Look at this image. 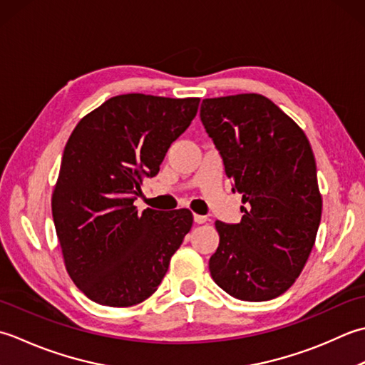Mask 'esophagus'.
I'll use <instances>...</instances> for the list:
<instances>
[{"mask_svg":"<svg viewBox=\"0 0 365 365\" xmlns=\"http://www.w3.org/2000/svg\"><path fill=\"white\" fill-rule=\"evenodd\" d=\"M193 220H195V224H198V225H202V224H205V222L207 220V217H206V215L193 214Z\"/></svg>","mask_w":365,"mask_h":365,"instance_id":"obj_1","label":"esophagus"}]
</instances>
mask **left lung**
<instances>
[{"instance_id": "8db88e82", "label": "left lung", "mask_w": 365, "mask_h": 365, "mask_svg": "<svg viewBox=\"0 0 365 365\" xmlns=\"http://www.w3.org/2000/svg\"><path fill=\"white\" fill-rule=\"evenodd\" d=\"M200 116L233 192L249 205L240 224L215 222L211 276L236 299H274L299 277L322 220L314 151L299 125L262 94L205 99Z\"/></svg>"}]
</instances>
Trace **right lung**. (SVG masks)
I'll list each match as a JSON object with an SVG mask.
<instances>
[{
  "instance_id": "right-lung-1",
  "label": "right lung",
  "mask_w": 365,
  "mask_h": 365,
  "mask_svg": "<svg viewBox=\"0 0 365 365\" xmlns=\"http://www.w3.org/2000/svg\"><path fill=\"white\" fill-rule=\"evenodd\" d=\"M198 98L140 93L110 98L85 115L64 146L51 214L66 271L89 299L130 307L148 299L192 228V212L138 214L143 176L159 173L189 128Z\"/></svg>"
}]
</instances>
